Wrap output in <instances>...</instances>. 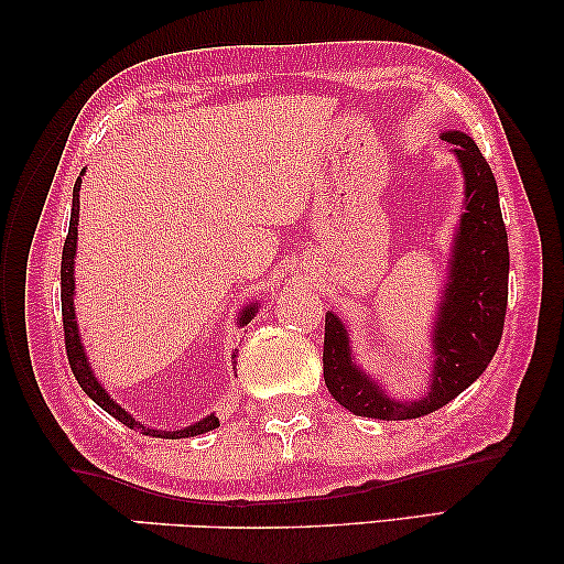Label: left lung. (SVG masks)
Instances as JSON below:
<instances>
[{"mask_svg": "<svg viewBox=\"0 0 564 564\" xmlns=\"http://www.w3.org/2000/svg\"><path fill=\"white\" fill-rule=\"evenodd\" d=\"M445 142L455 144V154L463 162L467 199L432 345L437 357L430 394L412 404L382 394L380 387L352 365L343 322L332 312L325 315V384L343 408L359 417L414 420L445 408L485 372L502 339L510 249L495 174L467 134L447 132Z\"/></svg>", "mask_w": 564, "mask_h": 564, "instance_id": "left-lung-1", "label": "left lung"}]
</instances>
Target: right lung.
I'll return each mask as SVG.
<instances>
[{
  "label": "right lung",
  "instance_id": "right-lung-1",
  "mask_svg": "<svg viewBox=\"0 0 564 564\" xmlns=\"http://www.w3.org/2000/svg\"><path fill=\"white\" fill-rule=\"evenodd\" d=\"M79 187H82V180L77 177L74 182V192H72V217H69V232L67 239H64V249H62V327H64V349H67V359H69V367H72V375L77 377V382L82 390H85L91 400H95L101 410L112 414L115 420H119L122 424H127L129 430H140L142 435H150V437H167V440H180V437H195L202 435V432H209L215 430L219 420L215 414H209L197 424H192V427H184L177 432H164V430H150L144 427V424L134 422L132 414H127L122 408L115 400H109V394L101 390V384L97 382V377L91 375V369L87 365V357H85V349H82L79 343V332H77V322H74V307H72V294H74V252H77V219H79ZM254 315V307L245 310L242 315V325L247 319H252Z\"/></svg>",
  "mask_w": 564,
  "mask_h": 564
}]
</instances>
